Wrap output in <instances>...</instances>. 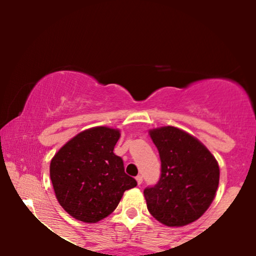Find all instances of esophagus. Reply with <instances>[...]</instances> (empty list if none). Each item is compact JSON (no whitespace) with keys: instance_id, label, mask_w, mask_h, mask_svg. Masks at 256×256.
Segmentation results:
<instances>
[{"instance_id":"34e87169","label":"esophagus","mask_w":256,"mask_h":256,"mask_svg":"<svg viewBox=\"0 0 256 256\" xmlns=\"http://www.w3.org/2000/svg\"><path fill=\"white\" fill-rule=\"evenodd\" d=\"M136 180H137V184L140 185V184H142V182H143V177H142V176H137Z\"/></svg>"}]
</instances>
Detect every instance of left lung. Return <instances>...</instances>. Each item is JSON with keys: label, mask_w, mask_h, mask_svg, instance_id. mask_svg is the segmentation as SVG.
I'll return each mask as SVG.
<instances>
[{"label": "left lung", "mask_w": 256, "mask_h": 256, "mask_svg": "<svg viewBox=\"0 0 256 256\" xmlns=\"http://www.w3.org/2000/svg\"><path fill=\"white\" fill-rule=\"evenodd\" d=\"M161 160V176L144 189L149 213L166 226L198 220L216 198L219 165L201 142L173 126L149 131Z\"/></svg>", "instance_id": "8db88e82"}]
</instances>
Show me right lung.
I'll use <instances>...</instances> for the list:
<instances>
[{
  "label": "right lung",
  "mask_w": 256,
  "mask_h": 256,
  "mask_svg": "<svg viewBox=\"0 0 256 256\" xmlns=\"http://www.w3.org/2000/svg\"><path fill=\"white\" fill-rule=\"evenodd\" d=\"M120 131L88 128L64 144L50 162V179L58 204L74 219L98 222L119 204L125 190L137 185L113 152Z\"/></svg>",
  "instance_id": "right-lung-1"
}]
</instances>
